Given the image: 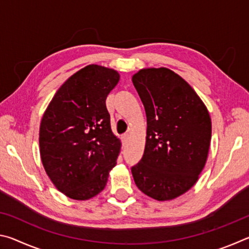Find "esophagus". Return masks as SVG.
<instances>
[{
	"mask_svg": "<svg viewBox=\"0 0 249 249\" xmlns=\"http://www.w3.org/2000/svg\"><path fill=\"white\" fill-rule=\"evenodd\" d=\"M128 140H129V135L128 134H124L123 136H122V142H123L124 145L128 142Z\"/></svg>",
	"mask_w": 249,
	"mask_h": 249,
	"instance_id": "obj_1",
	"label": "esophagus"
}]
</instances>
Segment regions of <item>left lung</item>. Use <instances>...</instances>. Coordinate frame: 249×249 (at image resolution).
Instances as JSON below:
<instances>
[{"label": "left lung", "instance_id": "1", "mask_svg": "<svg viewBox=\"0 0 249 249\" xmlns=\"http://www.w3.org/2000/svg\"><path fill=\"white\" fill-rule=\"evenodd\" d=\"M147 117L142 158L132 168L137 188L157 201L196 183L209 156L212 123L203 101L178 73L144 68L132 77Z\"/></svg>", "mask_w": 249, "mask_h": 249}]
</instances>
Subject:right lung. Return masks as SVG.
<instances>
[{
	"mask_svg": "<svg viewBox=\"0 0 249 249\" xmlns=\"http://www.w3.org/2000/svg\"><path fill=\"white\" fill-rule=\"evenodd\" d=\"M119 81L114 69L86 66L59 88L41 117V162L54 187L70 199L98 196L116 165L122 142L112 132L105 100Z\"/></svg>",
	"mask_w": 249,
	"mask_h": 249,
	"instance_id": "add662e5",
	"label": "right lung"
}]
</instances>
